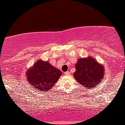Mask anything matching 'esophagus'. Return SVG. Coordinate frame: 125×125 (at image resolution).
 <instances>
[{
    "mask_svg": "<svg viewBox=\"0 0 125 125\" xmlns=\"http://www.w3.org/2000/svg\"><path fill=\"white\" fill-rule=\"evenodd\" d=\"M64 74L65 75H69V74H70V72L69 71L66 72H64Z\"/></svg>",
    "mask_w": 125,
    "mask_h": 125,
    "instance_id": "obj_1",
    "label": "esophagus"
}]
</instances>
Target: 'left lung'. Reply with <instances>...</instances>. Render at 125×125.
<instances>
[{"mask_svg":"<svg viewBox=\"0 0 125 125\" xmlns=\"http://www.w3.org/2000/svg\"><path fill=\"white\" fill-rule=\"evenodd\" d=\"M75 68L73 73L75 79L88 89L96 87L104 78V67L91 56L79 59Z\"/></svg>","mask_w":125,"mask_h":125,"instance_id":"8db88e82","label":"left lung"}]
</instances>
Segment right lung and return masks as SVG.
<instances>
[{
	"label": "right lung",
	"instance_id": "add662e5",
	"mask_svg": "<svg viewBox=\"0 0 125 125\" xmlns=\"http://www.w3.org/2000/svg\"><path fill=\"white\" fill-rule=\"evenodd\" d=\"M61 74V71L48 61L39 60L28 69L26 79L36 92H47L56 83Z\"/></svg>",
	"mask_w": 125,
	"mask_h": 125
}]
</instances>
